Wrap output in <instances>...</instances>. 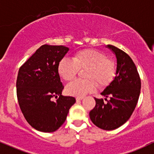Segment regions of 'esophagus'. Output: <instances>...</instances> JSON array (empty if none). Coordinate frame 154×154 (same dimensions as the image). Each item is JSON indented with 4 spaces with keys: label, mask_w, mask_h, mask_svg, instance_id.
Segmentation results:
<instances>
[{
    "label": "esophagus",
    "mask_w": 154,
    "mask_h": 154,
    "mask_svg": "<svg viewBox=\"0 0 154 154\" xmlns=\"http://www.w3.org/2000/svg\"><path fill=\"white\" fill-rule=\"evenodd\" d=\"M83 96H81V97H77V98H76V100H77V101H81V100L83 99Z\"/></svg>",
    "instance_id": "obj_1"
}]
</instances>
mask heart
<instances>
[{
    "instance_id": "b5f03b06",
    "label": "heart",
    "mask_w": 154,
    "mask_h": 154,
    "mask_svg": "<svg viewBox=\"0 0 154 154\" xmlns=\"http://www.w3.org/2000/svg\"><path fill=\"white\" fill-rule=\"evenodd\" d=\"M85 80L77 79L68 83L65 88L68 95L81 97L93 92L96 82L99 87L110 84L117 74V65L103 52L95 49H85L77 52L72 59L63 58L58 64L57 71L64 80L69 81L83 70Z\"/></svg>"
}]
</instances>
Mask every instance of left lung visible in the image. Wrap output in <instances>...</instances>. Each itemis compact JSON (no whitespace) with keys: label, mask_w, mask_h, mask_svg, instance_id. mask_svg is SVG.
<instances>
[{"label":"left lung","mask_w":154,"mask_h":154,"mask_svg":"<svg viewBox=\"0 0 154 154\" xmlns=\"http://www.w3.org/2000/svg\"><path fill=\"white\" fill-rule=\"evenodd\" d=\"M107 47L116 54L117 75L101 92L107 102L104 103L102 98H95V106L89 112V117L100 129L113 130L130 118L138 103L141 83L138 70L130 56L114 46Z\"/></svg>","instance_id":"obj_1"}]
</instances>
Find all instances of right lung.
Listing matches in <instances>:
<instances>
[{
	"mask_svg": "<svg viewBox=\"0 0 154 154\" xmlns=\"http://www.w3.org/2000/svg\"><path fill=\"white\" fill-rule=\"evenodd\" d=\"M68 50L62 45L44 44L19 70L16 95L19 107L29 125L41 132L57 130L76 102L74 97L62 95L64 86L57 71L59 61Z\"/></svg>",
	"mask_w": 154,
	"mask_h": 154,
	"instance_id": "obj_1",
	"label": "right lung"
}]
</instances>
